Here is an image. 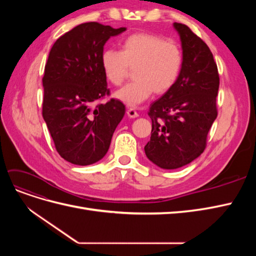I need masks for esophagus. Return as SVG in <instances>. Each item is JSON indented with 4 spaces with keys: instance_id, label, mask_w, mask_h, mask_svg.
Listing matches in <instances>:
<instances>
[{
    "instance_id": "obj_1",
    "label": "esophagus",
    "mask_w": 256,
    "mask_h": 256,
    "mask_svg": "<svg viewBox=\"0 0 256 256\" xmlns=\"http://www.w3.org/2000/svg\"><path fill=\"white\" fill-rule=\"evenodd\" d=\"M127 115H128V118H136L138 116V112L134 109H131V108L127 110Z\"/></svg>"
}]
</instances>
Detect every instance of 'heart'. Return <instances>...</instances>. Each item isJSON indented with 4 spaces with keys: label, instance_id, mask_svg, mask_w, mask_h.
Instances as JSON below:
<instances>
[{
    "label": "heart",
    "instance_id": "b5f03b06",
    "mask_svg": "<svg viewBox=\"0 0 256 256\" xmlns=\"http://www.w3.org/2000/svg\"><path fill=\"white\" fill-rule=\"evenodd\" d=\"M184 56L174 42L150 33H136L120 44V51L106 50L102 68L106 79L120 86L134 69V81L115 92V97L128 106H136L150 95H162L171 90L180 74Z\"/></svg>",
    "mask_w": 256,
    "mask_h": 256
}]
</instances>
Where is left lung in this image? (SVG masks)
Listing matches in <instances>:
<instances>
[{
    "label": "left lung",
    "instance_id": "1",
    "mask_svg": "<svg viewBox=\"0 0 256 256\" xmlns=\"http://www.w3.org/2000/svg\"><path fill=\"white\" fill-rule=\"evenodd\" d=\"M180 36L184 64L174 86L152 102L147 158L161 168H182L206 148L207 134L216 118L219 74L208 46L182 23H174Z\"/></svg>",
    "mask_w": 256,
    "mask_h": 256
}]
</instances>
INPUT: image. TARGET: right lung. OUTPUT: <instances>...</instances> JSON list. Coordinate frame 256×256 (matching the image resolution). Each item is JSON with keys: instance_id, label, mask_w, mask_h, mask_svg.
I'll return each mask as SVG.
<instances>
[{"instance_id": "add662e5", "label": "right lung", "mask_w": 256, "mask_h": 256, "mask_svg": "<svg viewBox=\"0 0 256 256\" xmlns=\"http://www.w3.org/2000/svg\"><path fill=\"white\" fill-rule=\"evenodd\" d=\"M125 30L82 23L50 50L42 78V118L60 156L72 164L102 159L125 115V106L118 99L98 102L110 94L102 68L104 46Z\"/></svg>"}]
</instances>
